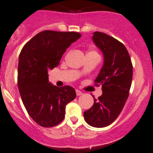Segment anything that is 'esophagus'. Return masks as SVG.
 Masks as SVG:
<instances>
[{
	"mask_svg": "<svg viewBox=\"0 0 153 153\" xmlns=\"http://www.w3.org/2000/svg\"><path fill=\"white\" fill-rule=\"evenodd\" d=\"M76 96H81V95H82V92H81V91L78 90V89H76Z\"/></svg>",
	"mask_w": 153,
	"mask_h": 153,
	"instance_id": "34e87169",
	"label": "esophagus"
}]
</instances>
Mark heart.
Segmentation results:
<instances>
[{"label":"heart","instance_id":"obj_1","mask_svg":"<svg viewBox=\"0 0 153 153\" xmlns=\"http://www.w3.org/2000/svg\"><path fill=\"white\" fill-rule=\"evenodd\" d=\"M90 52H91V51H90Z\"/></svg>","mask_w":153,"mask_h":153}]
</instances>
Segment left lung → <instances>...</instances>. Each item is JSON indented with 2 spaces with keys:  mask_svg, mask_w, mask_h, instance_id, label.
Returning <instances> with one entry per match:
<instances>
[{
  "mask_svg": "<svg viewBox=\"0 0 153 153\" xmlns=\"http://www.w3.org/2000/svg\"><path fill=\"white\" fill-rule=\"evenodd\" d=\"M92 40L104 54V65L94 81L96 86H102V95L94 99L93 105L84 111L83 116L89 125L105 127L117 119L125 105L132 82L133 65L126 47L116 39L95 32Z\"/></svg>",
  "mask_w": 153,
  "mask_h": 153,
  "instance_id": "left-lung-1",
  "label": "left lung"
}]
</instances>
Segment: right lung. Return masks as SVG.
Listing matches in <instances>:
<instances>
[{
  "label": "right lung",
  "instance_id": "right-lung-1",
  "mask_svg": "<svg viewBox=\"0 0 153 153\" xmlns=\"http://www.w3.org/2000/svg\"><path fill=\"white\" fill-rule=\"evenodd\" d=\"M80 37L76 32L45 30L30 39L19 54V94L28 114L42 127L59 124L65 117L66 105L76 98L71 86L49 83L48 71L58 66L67 48Z\"/></svg>",
  "mask_w": 153,
  "mask_h": 153
}]
</instances>
